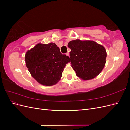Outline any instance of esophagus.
<instances>
[{"label":"esophagus","mask_w":130,"mask_h":130,"mask_svg":"<svg viewBox=\"0 0 130 130\" xmlns=\"http://www.w3.org/2000/svg\"><path fill=\"white\" fill-rule=\"evenodd\" d=\"M66 55H67V56H68L69 57V52H67L66 53Z\"/></svg>","instance_id":"34e87169"}]
</instances>
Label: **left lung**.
<instances>
[{"mask_svg": "<svg viewBox=\"0 0 130 130\" xmlns=\"http://www.w3.org/2000/svg\"><path fill=\"white\" fill-rule=\"evenodd\" d=\"M68 48L72 67L82 80L95 78L103 69L107 53L104 47L93 41H70Z\"/></svg>", "mask_w": 130, "mask_h": 130, "instance_id": "left-lung-1", "label": "left lung"}]
</instances>
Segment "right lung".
I'll return each instance as SVG.
<instances>
[{"instance_id": "1", "label": "right lung", "mask_w": 130, "mask_h": 130, "mask_svg": "<svg viewBox=\"0 0 130 130\" xmlns=\"http://www.w3.org/2000/svg\"><path fill=\"white\" fill-rule=\"evenodd\" d=\"M25 60L31 76L38 83L53 86L60 80L69 57L61 54L55 43H38L26 53Z\"/></svg>"}]
</instances>
